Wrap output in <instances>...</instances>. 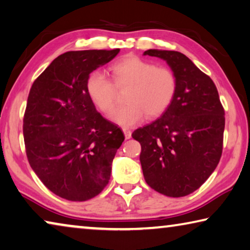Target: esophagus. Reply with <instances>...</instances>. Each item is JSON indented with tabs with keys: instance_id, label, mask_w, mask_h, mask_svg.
<instances>
[{
	"instance_id": "1",
	"label": "esophagus",
	"mask_w": 250,
	"mask_h": 250,
	"mask_svg": "<svg viewBox=\"0 0 250 250\" xmlns=\"http://www.w3.org/2000/svg\"><path fill=\"white\" fill-rule=\"evenodd\" d=\"M122 131H124V133H125V139H130V138H131V130H130L129 128H124L122 129Z\"/></svg>"
}]
</instances>
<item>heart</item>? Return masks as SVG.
Wrapping results in <instances>:
<instances>
[{
	"mask_svg": "<svg viewBox=\"0 0 250 250\" xmlns=\"http://www.w3.org/2000/svg\"><path fill=\"white\" fill-rule=\"evenodd\" d=\"M110 71L113 83L104 73L94 71L86 79L85 90L92 104L109 113L116 106L117 89L128 88L125 94L126 104L111 116L122 126L138 124L146 114L148 118L160 116L175 98L177 78L167 66H157L132 55L114 63Z\"/></svg>",
	"mask_w": 250,
	"mask_h": 250,
	"instance_id": "b5f03b06",
	"label": "heart"
}]
</instances>
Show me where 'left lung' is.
<instances>
[{"instance_id":"8db88e82","label":"left lung","mask_w":250,"mask_h":250,"mask_svg":"<svg viewBox=\"0 0 250 250\" xmlns=\"http://www.w3.org/2000/svg\"><path fill=\"white\" fill-rule=\"evenodd\" d=\"M177 78V91L160 118L133 131L141 145L146 184L168 197L191 193L216 169L223 152L225 111L215 83L177 51L148 50Z\"/></svg>"}]
</instances>
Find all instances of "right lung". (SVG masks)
Here are the masks:
<instances>
[{
	"mask_svg": "<svg viewBox=\"0 0 250 250\" xmlns=\"http://www.w3.org/2000/svg\"><path fill=\"white\" fill-rule=\"evenodd\" d=\"M114 50L69 51L33 82L23 119L27 160L45 187L71 201L98 196L125 140L121 129L98 112L86 93L91 72Z\"/></svg>",
	"mask_w": 250,
	"mask_h": 250,
	"instance_id": "1",
	"label": "right lung"
}]
</instances>
